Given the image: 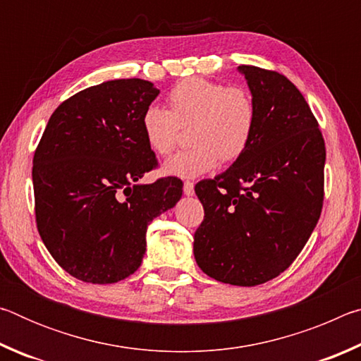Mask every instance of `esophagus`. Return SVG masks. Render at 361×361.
<instances>
[{
  "mask_svg": "<svg viewBox=\"0 0 361 361\" xmlns=\"http://www.w3.org/2000/svg\"><path fill=\"white\" fill-rule=\"evenodd\" d=\"M183 192H185L186 195L194 194V185L191 181H185V185H183Z\"/></svg>",
  "mask_w": 361,
  "mask_h": 361,
  "instance_id": "1",
  "label": "esophagus"
}]
</instances>
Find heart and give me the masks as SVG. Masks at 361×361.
Returning a JSON list of instances; mask_svg holds the SVG:
<instances>
[{
	"instance_id": "b5f03b06",
	"label": "heart",
	"mask_w": 361,
	"mask_h": 361,
	"mask_svg": "<svg viewBox=\"0 0 361 361\" xmlns=\"http://www.w3.org/2000/svg\"><path fill=\"white\" fill-rule=\"evenodd\" d=\"M167 108L146 106L142 132L148 148L167 156L178 138L180 126L191 124L192 148L176 152L162 164L161 172L178 178H197L218 166L232 162L252 145L258 108L253 95L242 87H229L205 78H186L169 92Z\"/></svg>"
}]
</instances>
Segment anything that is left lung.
<instances>
[{
    "mask_svg": "<svg viewBox=\"0 0 361 361\" xmlns=\"http://www.w3.org/2000/svg\"><path fill=\"white\" fill-rule=\"evenodd\" d=\"M258 108L245 154L195 185L205 216L194 258L223 283L255 286L288 269L319 221L325 142L296 85L283 75L240 65Z\"/></svg>",
    "mask_w": 361,
    "mask_h": 361,
    "instance_id": "left-lung-1",
    "label": "left lung"
}]
</instances>
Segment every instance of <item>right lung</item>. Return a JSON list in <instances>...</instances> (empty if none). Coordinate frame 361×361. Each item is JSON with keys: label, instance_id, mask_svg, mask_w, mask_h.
<instances>
[{"label": "right lung", "instance_id": "right-lung-1", "mask_svg": "<svg viewBox=\"0 0 361 361\" xmlns=\"http://www.w3.org/2000/svg\"><path fill=\"white\" fill-rule=\"evenodd\" d=\"M145 79H114L63 102L33 157L36 224L49 253L70 276L116 283L137 271L146 229L181 199L183 183L140 180L156 166L142 114L159 95Z\"/></svg>", "mask_w": 361, "mask_h": 361}]
</instances>
